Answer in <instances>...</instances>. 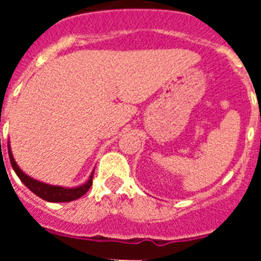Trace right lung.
<instances>
[{"label": "right lung", "instance_id": "right-lung-1", "mask_svg": "<svg viewBox=\"0 0 261 261\" xmlns=\"http://www.w3.org/2000/svg\"><path fill=\"white\" fill-rule=\"evenodd\" d=\"M9 150V158H10V163L13 166L14 171L17 172V175L19 176L20 180L23 181V184L29 188L30 191L35 193L36 196L44 199L45 201L50 202H68L73 201V200L80 199L81 196H84L87 191L90 190V187L93 186V175L91 174L90 179L87 180V183H85L84 186L77 187V188H62V187H56V186H49V184L40 183L38 180H34L30 176H27L26 174H23V171L18 167V165L14 161L13 155H11L10 147L8 146Z\"/></svg>", "mask_w": 261, "mask_h": 261}]
</instances>
